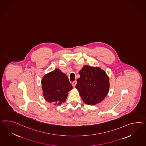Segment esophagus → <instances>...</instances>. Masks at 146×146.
Returning <instances> with one entry per match:
<instances>
[{
	"label": "esophagus",
	"mask_w": 146,
	"mask_h": 146,
	"mask_svg": "<svg viewBox=\"0 0 146 146\" xmlns=\"http://www.w3.org/2000/svg\"><path fill=\"white\" fill-rule=\"evenodd\" d=\"M76 84H77V82H76V81L73 82L72 83V86H73L74 87H75V86L76 85Z\"/></svg>",
	"instance_id": "34e87169"
}]
</instances>
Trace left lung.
<instances>
[{"instance_id": "1", "label": "left lung", "mask_w": 146, "mask_h": 146, "mask_svg": "<svg viewBox=\"0 0 146 146\" xmlns=\"http://www.w3.org/2000/svg\"><path fill=\"white\" fill-rule=\"evenodd\" d=\"M76 88L86 104L94 105L100 103L108 95L109 78L100 67L84 66L79 71Z\"/></svg>"}]
</instances>
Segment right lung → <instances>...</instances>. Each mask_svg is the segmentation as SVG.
<instances>
[{"mask_svg":"<svg viewBox=\"0 0 146 146\" xmlns=\"http://www.w3.org/2000/svg\"><path fill=\"white\" fill-rule=\"evenodd\" d=\"M41 84L45 100L54 105L64 102L68 92L72 88L67 75L59 69L46 74L42 79Z\"/></svg>","mask_w":146,"mask_h":146,"instance_id":"right-lung-1","label":"right lung"}]
</instances>
